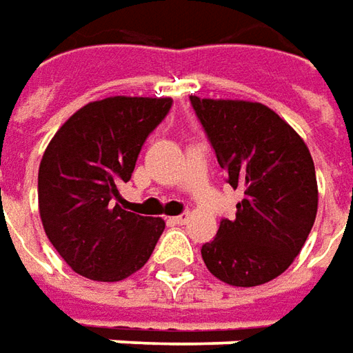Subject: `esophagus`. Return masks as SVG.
Here are the masks:
<instances>
[{"label": "esophagus", "instance_id": "1", "mask_svg": "<svg viewBox=\"0 0 353 353\" xmlns=\"http://www.w3.org/2000/svg\"><path fill=\"white\" fill-rule=\"evenodd\" d=\"M174 225H186V221H188V213H181V215H176V217L171 219Z\"/></svg>", "mask_w": 353, "mask_h": 353}]
</instances>
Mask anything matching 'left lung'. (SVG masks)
<instances>
[{"label": "left lung", "mask_w": 353, "mask_h": 353, "mask_svg": "<svg viewBox=\"0 0 353 353\" xmlns=\"http://www.w3.org/2000/svg\"><path fill=\"white\" fill-rule=\"evenodd\" d=\"M190 103L227 182L244 192L236 217L221 219L217 236L201 246L203 263L232 286L269 283L290 267L315 223L319 196L310 150L261 103L196 96Z\"/></svg>", "instance_id": "8db88e82"}]
</instances>
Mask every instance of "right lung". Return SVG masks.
I'll return each instance as SVG.
<instances>
[{
    "mask_svg": "<svg viewBox=\"0 0 353 353\" xmlns=\"http://www.w3.org/2000/svg\"><path fill=\"white\" fill-rule=\"evenodd\" d=\"M171 105V98L92 101L51 138L38 171L40 217L74 273L115 283L150 259L165 221L126 211L119 186Z\"/></svg>",
    "mask_w": 353,
    "mask_h": 353,
    "instance_id": "add662e5",
    "label": "right lung"
}]
</instances>
